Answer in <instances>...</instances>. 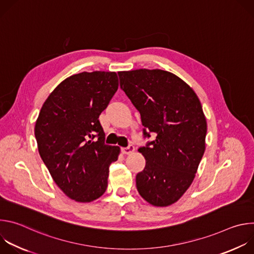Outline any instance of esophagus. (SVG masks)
<instances>
[{"label": "esophagus", "mask_w": 254, "mask_h": 254, "mask_svg": "<svg viewBox=\"0 0 254 254\" xmlns=\"http://www.w3.org/2000/svg\"><path fill=\"white\" fill-rule=\"evenodd\" d=\"M122 152H123V154H125V155L132 154V153L134 152V147L132 146V144H129L128 147H127V148H123V149H122Z\"/></svg>", "instance_id": "1"}]
</instances>
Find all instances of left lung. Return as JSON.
Returning a JSON list of instances; mask_svg holds the SVG:
<instances>
[{
  "label": "left lung",
  "mask_w": 254,
  "mask_h": 254,
  "mask_svg": "<svg viewBox=\"0 0 254 254\" xmlns=\"http://www.w3.org/2000/svg\"><path fill=\"white\" fill-rule=\"evenodd\" d=\"M121 87L139 112L146 167L136 175L139 195L157 207L177 202L191 186L205 152L207 122L195 91L161 69L119 72Z\"/></svg>",
  "instance_id": "1"
}]
</instances>
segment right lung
<instances>
[{"label":"right lung","mask_w":254,"mask_h":254,"mask_svg":"<svg viewBox=\"0 0 254 254\" xmlns=\"http://www.w3.org/2000/svg\"><path fill=\"white\" fill-rule=\"evenodd\" d=\"M118 88L116 72L74 74L50 93L36 121L40 157L56 185L76 202L103 195L108 168L121 153L120 147L104 143L98 121Z\"/></svg>","instance_id":"add662e5"}]
</instances>
